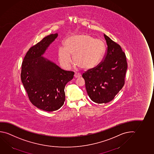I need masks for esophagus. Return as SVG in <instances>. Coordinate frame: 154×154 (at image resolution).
<instances>
[{
	"mask_svg": "<svg viewBox=\"0 0 154 154\" xmlns=\"http://www.w3.org/2000/svg\"><path fill=\"white\" fill-rule=\"evenodd\" d=\"M81 76V74H79V73H75V75H74V77H75V78H79V77H80Z\"/></svg>",
	"mask_w": 154,
	"mask_h": 154,
	"instance_id": "obj_1",
	"label": "esophagus"
}]
</instances>
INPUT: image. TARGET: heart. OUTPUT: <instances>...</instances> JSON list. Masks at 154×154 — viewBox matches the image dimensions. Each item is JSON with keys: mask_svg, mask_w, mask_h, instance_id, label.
<instances>
[{"mask_svg": "<svg viewBox=\"0 0 154 154\" xmlns=\"http://www.w3.org/2000/svg\"><path fill=\"white\" fill-rule=\"evenodd\" d=\"M64 46L59 48L58 56L60 64L66 69L72 64L71 55L74 64L79 68L85 70L92 69L99 63L106 51L102 40L85 33L67 37Z\"/></svg>", "mask_w": 154, "mask_h": 154, "instance_id": "heart-1", "label": "heart"}]
</instances>
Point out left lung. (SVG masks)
Returning a JSON list of instances; mask_svg holds the SVG:
<instances>
[{
  "label": "left lung",
  "instance_id": "obj_1",
  "mask_svg": "<svg viewBox=\"0 0 154 154\" xmlns=\"http://www.w3.org/2000/svg\"><path fill=\"white\" fill-rule=\"evenodd\" d=\"M107 49L103 61L82 75L88 95L93 102L106 103L114 99L125 83L126 57L121 46L104 34Z\"/></svg>",
  "mask_w": 154,
  "mask_h": 154
}]
</instances>
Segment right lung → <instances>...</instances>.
Masks as SVG:
<instances>
[{
    "instance_id": "add662e5",
    "label": "right lung",
    "mask_w": 154,
    "mask_h": 154,
    "mask_svg": "<svg viewBox=\"0 0 154 154\" xmlns=\"http://www.w3.org/2000/svg\"><path fill=\"white\" fill-rule=\"evenodd\" d=\"M57 36L51 34L31 47L22 64L21 78L29 100L44 111H55L63 105L65 86L74 75L43 57Z\"/></svg>"
}]
</instances>
